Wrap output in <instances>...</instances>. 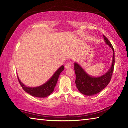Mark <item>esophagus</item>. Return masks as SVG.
Instances as JSON below:
<instances>
[{"instance_id":"34e87169","label":"esophagus","mask_w":128,"mask_h":128,"mask_svg":"<svg viewBox=\"0 0 128 128\" xmlns=\"http://www.w3.org/2000/svg\"><path fill=\"white\" fill-rule=\"evenodd\" d=\"M71 66H71V63H70V62H67L66 64V66H65V68L66 69H69L70 68Z\"/></svg>"}]
</instances>
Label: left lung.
<instances>
[{
    "label": "left lung",
    "mask_w": 128,
    "mask_h": 128,
    "mask_svg": "<svg viewBox=\"0 0 128 128\" xmlns=\"http://www.w3.org/2000/svg\"><path fill=\"white\" fill-rule=\"evenodd\" d=\"M106 44L108 45L114 51L113 60L111 68L107 73L100 77H94L90 76L86 73L80 65L75 62L74 70L76 76V84L79 92L87 96H92L100 92L107 87L110 82L114 72V47L107 38L103 35Z\"/></svg>",
    "instance_id": "left-lung-1"
}]
</instances>
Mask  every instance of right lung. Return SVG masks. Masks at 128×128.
I'll use <instances>...</instances> for the list:
<instances>
[{
  "mask_svg": "<svg viewBox=\"0 0 128 128\" xmlns=\"http://www.w3.org/2000/svg\"><path fill=\"white\" fill-rule=\"evenodd\" d=\"M64 69V66H62L60 68L54 73L50 79L46 83H45L43 85L36 88H29L26 87L25 85L21 82V81L18 77V81L20 82V84L21 87L24 91L28 94L32 95V96L35 97H38V98H45L49 96L51 93L54 92V88H55V86L57 84L58 78L62 73V71H63Z\"/></svg>",
  "mask_w": 128,
  "mask_h": 128,
  "instance_id": "1",
  "label": "right lung"
}]
</instances>
